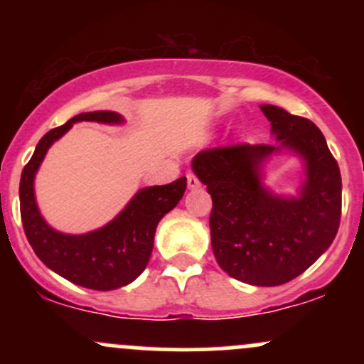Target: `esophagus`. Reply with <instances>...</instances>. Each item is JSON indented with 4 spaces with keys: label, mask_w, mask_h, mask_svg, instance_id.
<instances>
[{
    "label": "esophagus",
    "mask_w": 364,
    "mask_h": 364,
    "mask_svg": "<svg viewBox=\"0 0 364 364\" xmlns=\"http://www.w3.org/2000/svg\"><path fill=\"white\" fill-rule=\"evenodd\" d=\"M186 181H188V190H196L200 186V181L196 178V174H192V172L186 174Z\"/></svg>",
    "instance_id": "34e87169"
}]
</instances>
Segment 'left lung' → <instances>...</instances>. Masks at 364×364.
I'll return each mask as SVG.
<instances>
[{
  "label": "left lung",
  "mask_w": 364,
  "mask_h": 364,
  "mask_svg": "<svg viewBox=\"0 0 364 364\" xmlns=\"http://www.w3.org/2000/svg\"><path fill=\"white\" fill-rule=\"evenodd\" d=\"M277 144L200 151L192 171L213 199L209 229L218 266L257 285L287 284L306 271L335 240L341 215V176L322 132L277 105H260ZM292 154L304 165L294 194L265 185L267 164Z\"/></svg>",
  "instance_id": "left-lung-1"
}]
</instances>
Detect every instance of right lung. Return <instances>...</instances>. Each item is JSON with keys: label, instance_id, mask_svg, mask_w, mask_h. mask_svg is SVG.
I'll return each mask as SVG.
<instances>
[{"label": "right lung", "instance_id": "add662e5", "mask_svg": "<svg viewBox=\"0 0 364 364\" xmlns=\"http://www.w3.org/2000/svg\"><path fill=\"white\" fill-rule=\"evenodd\" d=\"M80 121L123 124L114 111L82 112L63 127L47 132L36 144L31 160L21 176V218L33 252L50 271L72 284L93 291H114L132 284L149 262L156 225L181 200L186 178L171 185L141 188L104 227L84 234H67L46 222L35 197V178L50 146Z\"/></svg>", "mask_w": 364, "mask_h": 364}]
</instances>
